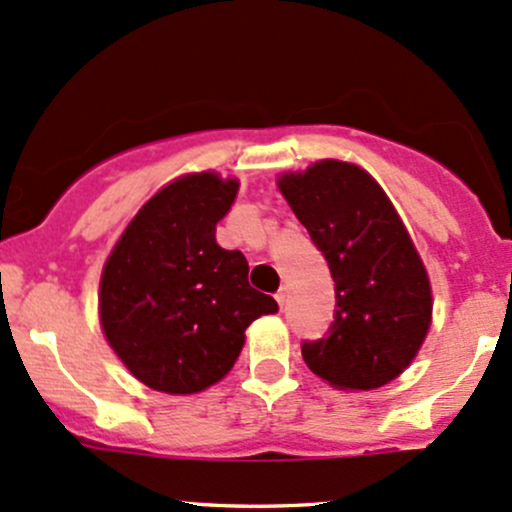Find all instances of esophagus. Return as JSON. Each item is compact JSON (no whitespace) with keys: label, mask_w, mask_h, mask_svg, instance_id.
Here are the masks:
<instances>
[{"label":"esophagus","mask_w":512,"mask_h":512,"mask_svg":"<svg viewBox=\"0 0 512 512\" xmlns=\"http://www.w3.org/2000/svg\"><path fill=\"white\" fill-rule=\"evenodd\" d=\"M274 299H277L279 306H284V301H286V289H284V286L277 291V294H274Z\"/></svg>","instance_id":"obj_1"}]
</instances>
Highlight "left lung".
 Returning a JSON list of instances; mask_svg holds the SVG:
<instances>
[{"label":"left lung","mask_w":512,"mask_h":512,"mask_svg":"<svg viewBox=\"0 0 512 512\" xmlns=\"http://www.w3.org/2000/svg\"><path fill=\"white\" fill-rule=\"evenodd\" d=\"M279 189L328 260L335 320L303 340L313 374L338 389L369 391L411 364L430 328L428 274L384 189L362 167L323 160L284 174Z\"/></svg>","instance_id":"left-lung-1"}]
</instances>
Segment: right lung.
I'll list each match as a JSON object with an SVG mask.
<instances>
[{"instance_id":"add662e5","label":"right lung","mask_w":512,"mask_h":512,"mask_svg":"<svg viewBox=\"0 0 512 512\" xmlns=\"http://www.w3.org/2000/svg\"><path fill=\"white\" fill-rule=\"evenodd\" d=\"M238 182L187 174L136 213L101 274L106 340L136 379L165 393L209 389L230 372L255 318L277 301L247 284L240 250L216 243Z\"/></svg>"}]
</instances>
